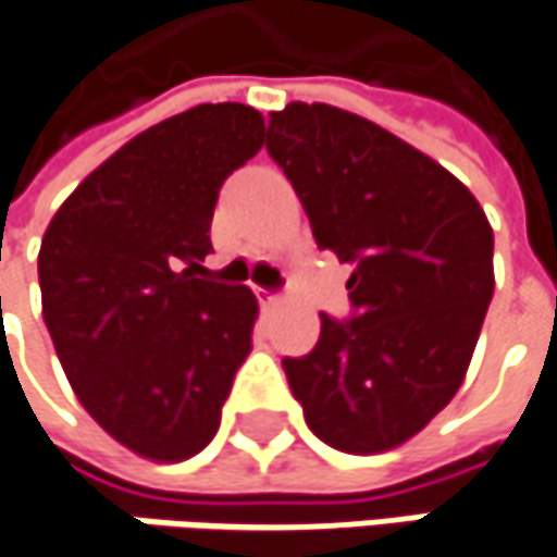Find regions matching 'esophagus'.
<instances>
[{"mask_svg": "<svg viewBox=\"0 0 557 557\" xmlns=\"http://www.w3.org/2000/svg\"><path fill=\"white\" fill-rule=\"evenodd\" d=\"M257 298H259V304H278V298H282V295H278L275 288H257Z\"/></svg>", "mask_w": 557, "mask_h": 557, "instance_id": "obj_1", "label": "esophagus"}]
</instances>
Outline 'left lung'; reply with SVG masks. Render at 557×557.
Instances as JSON below:
<instances>
[{"label":"left lung","mask_w":557,"mask_h":557,"mask_svg":"<svg viewBox=\"0 0 557 557\" xmlns=\"http://www.w3.org/2000/svg\"><path fill=\"white\" fill-rule=\"evenodd\" d=\"M265 151L320 250L351 265V317L323 313L313 351L282 361L292 393L330 447H399L466 377L495 292L492 224L437 161L330 103L269 113Z\"/></svg>","instance_id":"8db88e82"}]
</instances>
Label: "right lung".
Here are the masks:
<instances>
[{
	"label": "right lung",
	"mask_w": 557,
	"mask_h": 557,
	"mask_svg": "<svg viewBox=\"0 0 557 557\" xmlns=\"http://www.w3.org/2000/svg\"><path fill=\"white\" fill-rule=\"evenodd\" d=\"M262 148V116L199 103L110 154L53 215L44 323L78 403L139 457H196L250 355L257 298L199 278L219 189Z\"/></svg>",
	"instance_id": "right-lung-1"
}]
</instances>
